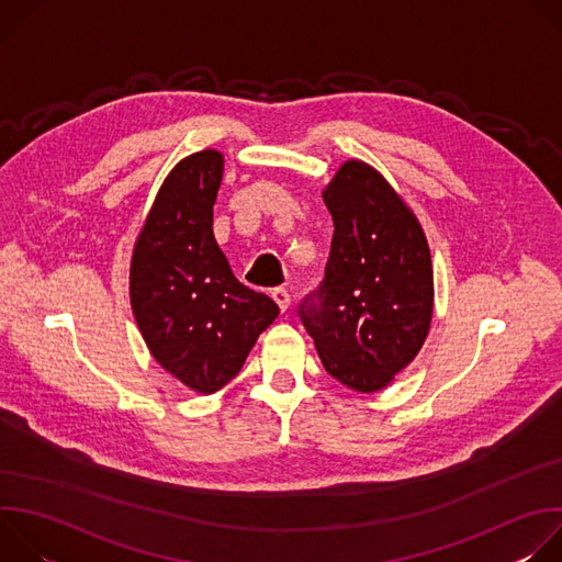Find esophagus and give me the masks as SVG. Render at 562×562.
Segmentation results:
<instances>
[{
  "label": "esophagus",
  "instance_id": "34e87169",
  "mask_svg": "<svg viewBox=\"0 0 562 562\" xmlns=\"http://www.w3.org/2000/svg\"><path fill=\"white\" fill-rule=\"evenodd\" d=\"M271 297L276 300V304L280 306V311H286L289 308V302H291V295H289V291L284 289V286H276L273 291H271Z\"/></svg>",
  "mask_w": 562,
  "mask_h": 562
}]
</instances>
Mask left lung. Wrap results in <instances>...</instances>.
Listing matches in <instances>:
<instances>
[{"mask_svg": "<svg viewBox=\"0 0 562 562\" xmlns=\"http://www.w3.org/2000/svg\"><path fill=\"white\" fill-rule=\"evenodd\" d=\"M334 217L325 280L300 319L329 375L353 391L384 389L423 349L434 313L425 231L391 184L360 159L323 193Z\"/></svg>", "mask_w": 562, "mask_h": 562, "instance_id": "obj_1", "label": "left lung"}]
</instances>
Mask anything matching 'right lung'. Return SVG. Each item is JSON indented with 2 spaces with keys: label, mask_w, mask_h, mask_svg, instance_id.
Returning a JSON list of instances; mask_svg holds the SVG:
<instances>
[{
  "label": "right lung",
  "mask_w": 562,
  "mask_h": 562,
  "mask_svg": "<svg viewBox=\"0 0 562 562\" xmlns=\"http://www.w3.org/2000/svg\"><path fill=\"white\" fill-rule=\"evenodd\" d=\"M224 157H184L159 187L131 260V306L153 358L189 389L215 393L243 369L278 304L239 282L213 235Z\"/></svg>",
  "instance_id": "right-lung-1"
}]
</instances>
